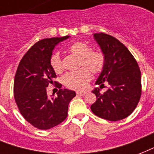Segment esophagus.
I'll use <instances>...</instances> for the list:
<instances>
[{
    "instance_id": "esophagus-1",
    "label": "esophagus",
    "mask_w": 154,
    "mask_h": 154,
    "mask_svg": "<svg viewBox=\"0 0 154 154\" xmlns=\"http://www.w3.org/2000/svg\"><path fill=\"white\" fill-rule=\"evenodd\" d=\"M76 94L78 96H84L85 94H87V92L86 91H76Z\"/></svg>"
}]
</instances>
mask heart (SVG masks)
I'll use <instances>...</instances> for the list:
<instances>
[{"mask_svg": "<svg viewBox=\"0 0 154 154\" xmlns=\"http://www.w3.org/2000/svg\"><path fill=\"white\" fill-rule=\"evenodd\" d=\"M71 53L79 57V66H87L93 73H100L105 65V56L101 51H91L88 44L81 42H77L71 44L69 47ZM50 63L55 73H61L63 70L60 56L58 52L51 56ZM91 75L89 70L86 67L79 68L77 71L66 73L63 76V82L66 88L81 90L86 88L88 82L91 80Z\"/></svg>", "mask_w": 154, "mask_h": 154, "instance_id": "1", "label": "heart"}]
</instances>
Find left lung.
I'll use <instances>...</instances> for the list:
<instances>
[{
  "label": "left lung",
  "instance_id": "1",
  "mask_svg": "<svg viewBox=\"0 0 154 154\" xmlns=\"http://www.w3.org/2000/svg\"><path fill=\"white\" fill-rule=\"evenodd\" d=\"M93 36L105 56V65L96 84L101 88L107 82L109 88L103 94L99 88L92 91L97 99L91 109L105 120H123L133 112L140 100V68L130 51L118 39L103 33L93 34Z\"/></svg>",
  "mask_w": 154,
  "mask_h": 154
}]
</instances>
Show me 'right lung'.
Instances as JSON below:
<instances>
[{"mask_svg": "<svg viewBox=\"0 0 154 154\" xmlns=\"http://www.w3.org/2000/svg\"><path fill=\"white\" fill-rule=\"evenodd\" d=\"M69 36L40 40L29 49L18 65L14 78V98L20 112L38 129H50L67 116L68 105L76 96L74 91L60 88L57 96H47L46 88L56 77L50 63L54 49Z\"/></svg>", "mask_w": 154, "mask_h": 154, "instance_id": "right-lung-1", "label": "right lung"}]
</instances>
